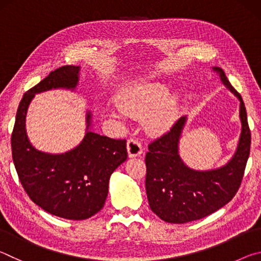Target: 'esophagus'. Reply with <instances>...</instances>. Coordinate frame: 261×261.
<instances>
[{
	"instance_id": "34e87169",
	"label": "esophagus",
	"mask_w": 261,
	"mask_h": 261,
	"mask_svg": "<svg viewBox=\"0 0 261 261\" xmlns=\"http://www.w3.org/2000/svg\"><path fill=\"white\" fill-rule=\"evenodd\" d=\"M126 147L130 158L139 156L140 154L143 153V146H141V143L137 138H130L127 140Z\"/></svg>"
}]
</instances>
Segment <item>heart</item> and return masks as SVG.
I'll list each match as a JSON object with an SVG mask.
<instances>
[{
    "label": "heart",
    "instance_id": "obj_1",
    "mask_svg": "<svg viewBox=\"0 0 261 261\" xmlns=\"http://www.w3.org/2000/svg\"><path fill=\"white\" fill-rule=\"evenodd\" d=\"M168 92H169L168 87L160 83L143 84V85L134 87L123 96L120 107L129 116L144 118L167 98ZM174 109V99L168 98L149 117V127L153 130H161L166 127L173 120Z\"/></svg>",
    "mask_w": 261,
    "mask_h": 261
}]
</instances>
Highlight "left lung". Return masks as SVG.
I'll list each match as a JSON object with an SVG mask.
<instances>
[{
	"mask_svg": "<svg viewBox=\"0 0 261 261\" xmlns=\"http://www.w3.org/2000/svg\"><path fill=\"white\" fill-rule=\"evenodd\" d=\"M229 91L241 102L242 132L235 154L226 166L213 170H194L183 162L178 143L187 116L148 145L146 193L151 210L169 223H187L205 218L228 204L241 187L250 155L251 132L241 94L221 68H213Z\"/></svg>",
	"mask_w": 261,
	"mask_h": 261,
	"instance_id": "8db88e82",
	"label": "left lung"
}]
</instances>
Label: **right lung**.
<instances>
[{
  "label": "right lung",
  "mask_w": 261,
  "mask_h": 261,
  "mask_svg": "<svg viewBox=\"0 0 261 261\" xmlns=\"http://www.w3.org/2000/svg\"><path fill=\"white\" fill-rule=\"evenodd\" d=\"M79 67L64 65L30 88L17 110L11 135L12 160L21 185L31 200L48 213L68 220H85L102 208L114 170L127 158L126 140L112 139L88 130L77 147L63 154L35 149L26 136L25 118L34 94L51 88L73 90Z\"/></svg>",
  "instance_id": "1"
}]
</instances>
